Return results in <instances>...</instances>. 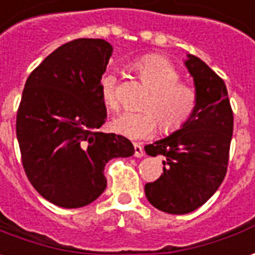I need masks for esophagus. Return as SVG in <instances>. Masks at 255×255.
I'll return each mask as SVG.
<instances>
[{
    "label": "esophagus",
    "instance_id": "1",
    "mask_svg": "<svg viewBox=\"0 0 255 255\" xmlns=\"http://www.w3.org/2000/svg\"><path fill=\"white\" fill-rule=\"evenodd\" d=\"M133 147H134V157H143L144 155V150H143V145L138 144V143H134L133 144Z\"/></svg>",
    "mask_w": 255,
    "mask_h": 255
}]
</instances>
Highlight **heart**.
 <instances>
[{"mask_svg":"<svg viewBox=\"0 0 255 255\" xmlns=\"http://www.w3.org/2000/svg\"><path fill=\"white\" fill-rule=\"evenodd\" d=\"M140 82L150 90L143 112H124L111 122L112 129L131 140L150 137L158 124L164 133H173L183 126L196 110L197 93L190 84L182 83L180 73L173 65L159 55H148L131 66ZM98 90L103 104L118 110L117 76L104 72L100 76Z\"/></svg>","mask_w":255,"mask_h":255,"instance_id":"heart-1","label":"heart"}]
</instances>
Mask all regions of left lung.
Here are the masks:
<instances>
[{
  "instance_id": "left-lung-1",
  "label": "left lung",
  "mask_w": 255,
  "mask_h": 255,
  "mask_svg": "<svg viewBox=\"0 0 255 255\" xmlns=\"http://www.w3.org/2000/svg\"><path fill=\"white\" fill-rule=\"evenodd\" d=\"M184 65L194 80L196 110L179 130L144 147L151 157H164V173L145 184V197L159 211L176 215L197 210L218 190L233 133L224 80L194 55L189 54Z\"/></svg>"
}]
</instances>
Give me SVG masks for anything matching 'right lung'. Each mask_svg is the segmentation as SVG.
I'll use <instances>...</instances> for the list:
<instances>
[{
	"instance_id": "1",
	"label": "right lung",
	"mask_w": 255,
	"mask_h": 255,
	"mask_svg": "<svg viewBox=\"0 0 255 255\" xmlns=\"http://www.w3.org/2000/svg\"><path fill=\"white\" fill-rule=\"evenodd\" d=\"M112 51L103 38L69 41L24 84L16 115L22 164L33 187L62 208L93 203L107 187L105 164L134 154L130 140L98 130L107 119L98 82Z\"/></svg>"
}]
</instances>
